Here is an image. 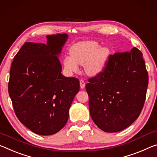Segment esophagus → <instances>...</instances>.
Instances as JSON below:
<instances>
[{"instance_id": "obj_1", "label": "esophagus", "mask_w": 157, "mask_h": 157, "mask_svg": "<svg viewBox=\"0 0 157 157\" xmlns=\"http://www.w3.org/2000/svg\"><path fill=\"white\" fill-rule=\"evenodd\" d=\"M79 84H80L81 89H84L85 87V82H84L83 79H80V80H79Z\"/></svg>"}]
</instances>
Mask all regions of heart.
I'll list each match as a JSON object with an SVG mask.
<instances>
[{"label": "heart", "mask_w": 157, "mask_h": 157, "mask_svg": "<svg viewBox=\"0 0 157 157\" xmlns=\"http://www.w3.org/2000/svg\"><path fill=\"white\" fill-rule=\"evenodd\" d=\"M71 56L63 59L64 68L70 73H76L79 65H84L85 72L89 75L96 76L103 72L108 56V50L101 48L94 41L79 42L71 47Z\"/></svg>", "instance_id": "heart-1"}]
</instances>
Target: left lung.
I'll list each match as a JSON object with an SVG mask.
<instances>
[{"label":"left lung","mask_w":157,"mask_h":157,"mask_svg":"<svg viewBox=\"0 0 157 157\" xmlns=\"http://www.w3.org/2000/svg\"><path fill=\"white\" fill-rule=\"evenodd\" d=\"M89 82L86 90L90 115L102 131H122L140 115L145 101L148 73L143 54L136 47L110 55L103 72Z\"/></svg>","instance_id":"1"}]
</instances>
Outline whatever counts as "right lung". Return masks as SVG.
I'll return each instance as SVG.
<instances>
[{"label":"right lung","mask_w":157,"mask_h":157,"mask_svg":"<svg viewBox=\"0 0 157 157\" xmlns=\"http://www.w3.org/2000/svg\"><path fill=\"white\" fill-rule=\"evenodd\" d=\"M46 38L47 44H24L14 57L8 83L17 118L42 136L52 135L64 127L70 107L79 90L78 79L61 74L58 58L68 35Z\"/></svg>","instance_id":"right-lung-1"}]
</instances>
